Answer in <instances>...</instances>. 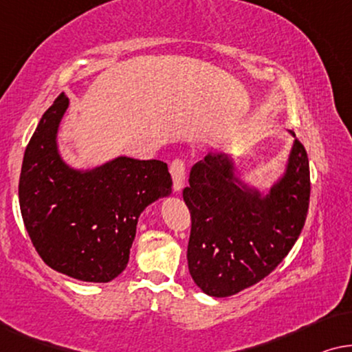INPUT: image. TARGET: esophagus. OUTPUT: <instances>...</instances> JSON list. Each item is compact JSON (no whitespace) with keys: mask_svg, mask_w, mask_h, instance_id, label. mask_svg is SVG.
<instances>
[{"mask_svg":"<svg viewBox=\"0 0 352 352\" xmlns=\"http://www.w3.org/2000/svg\"><path fill=\"white\" fill-rule=\"evenodd\" d=\"M170 175H172V180H174V190L182 191L183 183H185V175H186L185 160H182V157H175V160L172 161Z\"/></svg>","mask_w":352,"mask_h":352,"instance_id":"esophagus-1","label":"esophagus"}]
</instances>
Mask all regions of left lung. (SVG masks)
<instances>
[{"instance_id":"left-lung-1","label":"left lung","mask_w":352,"mask_h":352,"mask_svg":"<svg viewBox=\"0 0 352 352\" xmlns=\"http://www.w3.org/2000/svg\"><path fill=\"white\" fill-rule=\"evenodd\" d=\"M309 195L308 155L296 138L284 177L266 197L234 177L228 156L196 162L183 190L191 214L188 270L196 285L221 298L265 279L298 239Z\"/></svg>"}]
</instances>
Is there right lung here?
<instances>
[{"instance_id":"add662e5","label":"right lung","mask_w":352,"mask_h":352,"mask_svg":"<svg viewBox=\"0 0 352 352\" xmlns=\"http://www.w3.org/2000/svg\"><path fill=\"white\" fill-rule=\"evenodd\" d=\"M68 108L60 94L47 108L23 155L19 202L33 247L58 273L108 282L126 270L143 209L169 196L162 161L116 157L94 170L68 167L57 151V131Z\"/></svg>"}]
</instances>
